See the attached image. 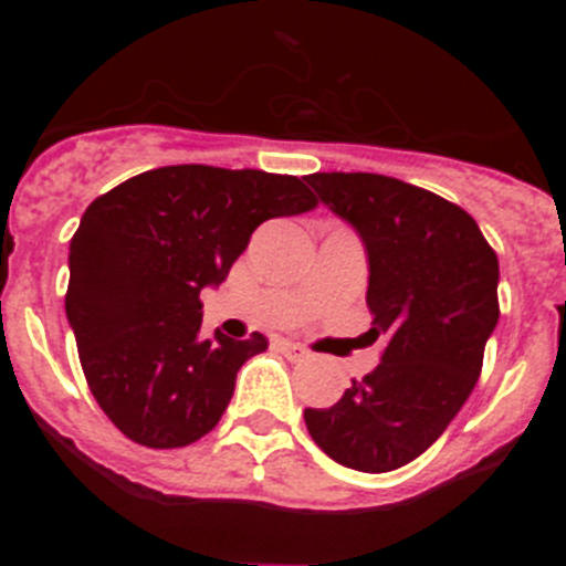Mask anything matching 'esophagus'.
I'll return each instance as SVG.
<instances>
[{
  "label": "esophagus",
  "mask_w": 566,
  "mask_h": 566,
  "mask_svg": "<svg viewBox=\"0 0 566 566\" xmlns=\"http://www.w3.org/2000/svg\"><path fill=\"white\" fill-rule=\"evenodd\" d=\"M277 348L286 354L289 359L300 363V359H308V348H303L300 343H292V339H277Z\"/></svg>",
  "instance_id": "esophagus-1"
}]
</instances>
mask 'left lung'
<instances>
[{
	"label": "left lung",
	"instance_id": "obj_1",
	"mask_svg": "<svg viewBox=\"0 0 566 566\" xmlns=\"http://www.w3.org/2000/svg\"><path fill=\"white\" fill-rule=\"evenodd\" d=\"M319 201L368 252V337L382 363L332 408H306L314 442L345 468L385 473L442 437L482 374L499 323V258L457 203L374 172H314Z\"/></svg>",
	"mask_w": 566,
	"mask_h": 566
}]
</instances>
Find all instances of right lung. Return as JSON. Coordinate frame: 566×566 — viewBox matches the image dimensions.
Returning a JSON list of instances; mask_svg holds the SVG:
<instances>
[{"mask_svg":"<svg viewBox=\"0 0 566 566\" xmlns=\"http://www.w3.org/2000/svg\"><path fill=\"white\" fill-rule=\"evenodd\" d=\"M314 207L297 175L207 164L149 169L90 203L64 308L90 391L124 437L169 451L221 422L240 365L269 339H203V286L227 280L260 223Z\"/></svg>","mask_w":566,"mask_h":566,"instance_id":"right-lung-1","label":"right lung"}]
</instances>
